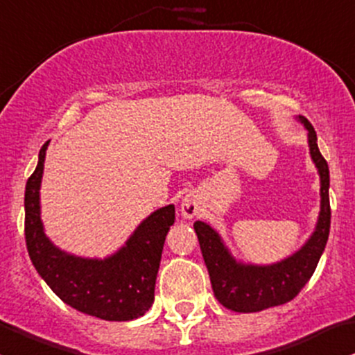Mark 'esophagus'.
Instances as JSON below:
<instances>
[{"label":"esophagus","instance_id":"obj_1","mask_svg":"<svg viewBox=\"0 0 355 355\" xmlns=\"http://www.w3.org/2000/svg\"><path fill=\"white\" fill-rule=\"evenodd\" d=\"M197 211H199V207H197V202L192 199V197H185L184 202H182V214L185 216V218H193V216H197Z\"/></svg>","mask_w":355,"mask_h":355}]
</instances>
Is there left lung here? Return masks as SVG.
Here are the masks:
<instances>
[{
	"label": "left lung",
	"instance_id": "8db88e82",
	"mask_svg": "<svg viewBox=\"0 0 355 355\" xmlns=\"http://www.w3.org/2000/svg\"><path fill=\"white\" fill-rule=\"evenodd\" d=\"M301 122L308 129L309 153L322 178V212L316 231L300 252L275 266H238L211 226L202 221L193 223L214 296L227 309L238 313H255L272 306L289 303L308 284L325 250L331 214L328 197L330 171L327 159L318 149L315 129L306 117H301Z\"/></svg>",
	"mask_w": 355,
	"mask_h": 355
}]
</instances>
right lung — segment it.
<instances>
[{"instance_id": "right-lung-1", "label": "right lung", "mask_w": 355, "mask_h": 355, "mask_svg": "<svg viewBox=\"0 0 355 355\" xmlns=\"http://www.w3.org/2000/svg\"><path fill=\"white\" fill-rule=\"evenodd\" d=\"M49 141L40 148L39 163L25 187V241L33 267L47 286L71 308L109 322L143 316L155 301L156 274L163 243L175 221L166 206L141 223L128 245L107 260H85L55 248L42 231L39 187Z\"/></svg>"}]
</instances>
